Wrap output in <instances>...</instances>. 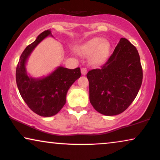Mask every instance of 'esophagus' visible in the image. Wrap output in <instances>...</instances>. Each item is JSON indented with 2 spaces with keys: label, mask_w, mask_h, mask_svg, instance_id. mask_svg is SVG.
<instances>
[{
  "label": "esophagus",
  "mask_w": 160,
  "mask_h": 160,
  "mask_svg": "<svg viewBox=\"0 0 160 160\" xmlns=\"http://www.w3.org/2000/svg\"><path fill=\"white\" fill-rule=\"evenodd\" d=\"M87 73V69L86 68H81V74L82 75H86Z\"/></svg>",
  "instance_id": "obj_1"
}]
</instances>
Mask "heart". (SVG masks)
<instances>
[{
    "label": "heart",
    "mask_w": 160,
    "mask_h": 160,
    "mask_svg": "<svg viewBox=\"0 0 160 160\" xmlns=\"http://www.w3.org/2000/svg\"><path fill=\"white\" fill-rule=\"evenodd\" d=\"M78 52L86 57L92 55L91 62L93 65H100L108 58L110 44L106 40H102V38H95L80 46Z\"/></svg>",
    "instance_id": "obj_1"
}]
</instances>
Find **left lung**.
I'll return each mask as SVG.
<instances>
[{"label":"left lung","mask_w":160,"mask_h":160,"mask_svg":"<svg viewBox=\"0 0 160 160\" xmlns=\"http://www.w3.org/2000/svg\"><path fill=\"white\" fill-rule=\"evenodd\" d=\"M89 100L106 116L120 114L136 98L142 82V68L136 47L121 38L113 54L100 68L87 73Z\"/></svg>","instance_id":"left-lung-1"}]
</instances>
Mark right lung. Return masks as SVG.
<instances>
[{"label":"right lung","instance_id":"add662e5","mask_svg":"<svg viewBox=\"0 0 160 160\" xmlns=\"http://www.w3.org/2000/svg\"><path fill=\"white\" fill-rule=\"evenodd\" d=\"M48 36H52L48 29L40 34L24 49L16 68V82L22 98L32 112L42 117L54 116L61 110L66 104L68 90L81 75L80 68L69 69L62 66L43 78H34L28 75L26 68L28 58Z\"/></svg>","mask_w":160,"mask_h":160}]
</instances>
